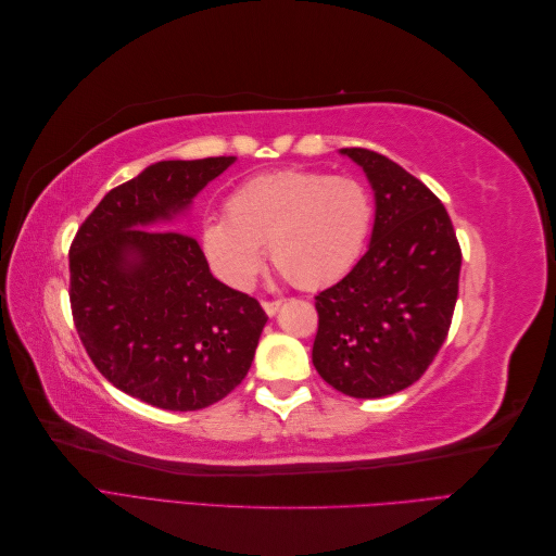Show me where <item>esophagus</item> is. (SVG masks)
Here are the masks:
<instances>
[{
	"label": "esophagus",
	"instance_id": "obj_1",
	"mask_svg": "<svg viewBox=\"0 0 556 556\" xmlns=\"http://www.w3.org/2000/svg\"><path fill=\"white\" fill-rule=\"evenodd\" d=\"M262 308H264V313L271 317V315H276L278 313V308H280V301H262Z\"/></svg>",
	"mask_w": 556,
	"mask_h": 556
}]
</instances>
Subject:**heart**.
Segmentation results:
<instances>
[{
    "instance_id": "heart-1",
    "label": "heart",
    "mask_w": 556,
    "mask_h": 556,
    "mask_svg": "<svg viewBox=\"0 0 556 556\" xmlns=\"http://www.w3.org/2000/svg\"><path fill=\"white\" fill-rule=\"evenodd\" d=\"M374 225V199L350 176L278 169L243 180L225 217L201 227V248L231 288H248L260 250L304 290L341 280L357 264Z\"/></svg>"
}]
</instances>
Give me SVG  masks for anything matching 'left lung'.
Segmentation results:
<instances>
[{"mask_svg": "<svg viewBox=\"0 0 556 556\" xmlns=\"http://www.w3.org/2000/svg\"><path fill=\"white\" fill-rule=\"evenodd\" d=\"M376 197L368 250L315 296L317 374L355 399L406 390L439 355L459 294L462 250L452 220L422 180L390 157L343 148Z\"/></svg>", "mask_w": 556, "mask_h": 556, "instance_id": "1", "label": "left lung"}]
</instances>
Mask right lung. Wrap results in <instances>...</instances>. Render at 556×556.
Returning a JSON list of instances; mask_svg holds the SVG:
<instances>
[{
    "instance_id": "1",
    "label": "right lung",
    "mask_w": 556,
    "mask_h": 556,
    "mask_svg": "<svg viewBox=\"0 0 556 556\" xmlns=\"http://www.w3.org/2000/svg\"><path fill=\"white\" fill-rule=\"evenodd\" d=\"M237 157L164 160L113 188L70 250V299L90 359L117 390L199 410L241 384L266 313L215 280L199 243L172 229Z\"/></svg>"
}]
</instances>
